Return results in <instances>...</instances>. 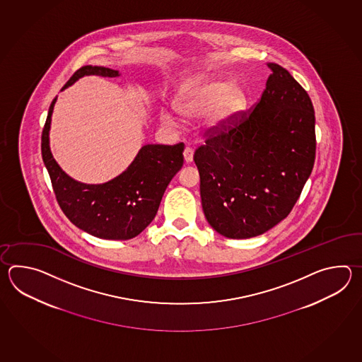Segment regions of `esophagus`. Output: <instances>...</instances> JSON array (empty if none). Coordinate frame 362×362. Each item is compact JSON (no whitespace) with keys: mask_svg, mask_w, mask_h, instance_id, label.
<instances>
[{"mask_svg":"<svg viewBox=\"0 0 362 362\" xmlns=\"http://www.w3.org/2000/svg\"><path fill=\"white\" fill-rule=\"evenodd\" d=\"M192 155H194V151H192V148L190 147H186L184 150V159L185 163H192Z\"/></svg>","mask_w":362,"mask_h":362,"instance_id":"34e87169","label":"esophagus"}]
</instances>
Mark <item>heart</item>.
Segmentation results:
<instances>
[{
    "mask_svg": "<svg viewBox=\"0 0 362 362\" xmlns=\"http://www.w3.org/2000/svg\"><path fill=\"white\" fill-rule=\"evenodd\" d=\"M246 105L245 94L238 86H231L221 78L197 77L178 90L173 108L178 115L187 120L206 115L209 129L221 131L237 120ZM165 125H176V117L168 111L160 112Z\"/></svg>",
    "mask_w": 362,
    "mask_h": 362,
    "instance_id": "1",
    "label": "heart"
}]
</instances>
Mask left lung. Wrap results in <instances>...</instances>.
I'll use <instances>...</instances> for the list:
<instances>
[{
  "label": "left lung",
  "mask_w": 362,
  "mask_h": 362,
  "mask_svg": "<svg viewBox=\"0 0 362 362\" xmlns=\"http://www.w3.org/2000/svg\"><path fill=\"white\" fill-rule=\"evenodd\" d=\"M268 67L272 74L251 111L194 154L203 212L226 238H252L281 223L315 164L312 100L287 69Z\"/></svg>",
  "instance_id": "obj_1"
}]
</instances>
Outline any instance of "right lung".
I'll use <instances>...</instances> for the list:
<instances>
[{
  "label": "right lung",
  "instance_id": "obj_1",
  "mask_svg": "<svg viewBox=\"0 0 362 362\" xmlns=\"http://www.w3.org/2000/svg\"><path fill=\"white\" fill-rule=\"evenodd\" d=\"M89 75L120 76L116 69L84 66L69 77L62 90ZM55 102L57 97L49 107L42 129L41 154L63 214L78 229L97 238L127 240L137 237L154 220L163 194L181 170L184 144L145 145L117 177L105 184H83L62 170L50 151L49 131Z\"/></svg>",
  "mask_w": 362,
  "mask_h": 362
}]
</instances>
